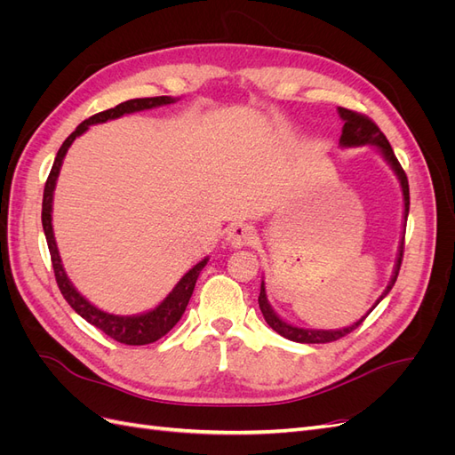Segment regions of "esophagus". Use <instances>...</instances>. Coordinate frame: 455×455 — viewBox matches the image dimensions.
Instances as JSON below:
<instances>
[{
	"mask_svg": "<svg viewBox=\"0 0 455 455\" xmlns=\"http://www.w3.org/2000/svg\"><path fill=\"white\" fill-rule=\"evenodd\" d=\"M254 229L249 224H235L228 231V243L233 249H241V246H249L254 241Z\"/></svg>",
	"mask_w": 455,
	"mask_h": 455,
	"instance_id": "esophagus-1",
	"label": "esophagus"
}]
</instances>
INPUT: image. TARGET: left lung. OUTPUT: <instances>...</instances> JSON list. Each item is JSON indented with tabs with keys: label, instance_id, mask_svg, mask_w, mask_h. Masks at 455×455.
<instances>
[{
	"label": "left lung",
	"instance_id": "1",
	"mask_svg": "<svg viewBox=\"0 0 455 455\" xmlns=\"http://www.w3.org/2000/svg\"><path fill=\"white\" fill-rule=\"evenodd\" d=\"M338 114H339V117L343 121H346V123H343L341 136H339V146L341 148L376 146L379 149V154L383 156V159L391 164V169L395 171L398 182H401V188H403V196H404V222H406V220H408V211H410L408 178H406V172L401 167V163H398V159L395 157V151H393L389 140L385 139V134L379 131V127L370 117H366L363 114H356V112H353V109H347V108H338ZM403 254H404V235H403L401 246H398V254H396V264H395L393 277H391L387 288H385V291H383V294L376 299V304L371 306V309H374L379 304V301L389 294V291L393 288V284H395V281L398 277V271H401ZM258 304H259V309H261V315H264L266 323L275 330V332L281 334L286 339H292V341H298V343H328V341H336V339H339L343 336H347L349 332H353L355 328H359L363 324V321L366 319V316L371 313V309H370L361 321H356L351 326L339 328V330L298 328V326H292V324H288L286 321H283L281 316L271 309L269 301H267V296H266V284H264V281H261V286H259Z\"/></svg>",
	"mask_w": 455,
	"mask_h": 455
}]
</instances>
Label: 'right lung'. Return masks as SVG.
<instances>
[{
	"instance_id": "obj_1",
	"label": "right lung",
	"mask_w": 455,
	"mask_h": 455,
	"mask_svg": "<svg viewBox=\"0 0 455 455\" xmlns=\"http://www.w3.org/2000/svg\"><path fill=\"white\" fill-rule=\"evenodd\" d=\"M176 102V99H171V96H154V99H134V100H127L121 102L116 108H109L106 112L96 114L89 119H85L81 125L68 136L64 140V144L60 146L57 157H54L52 169L49 172V178L45 182V189H44V209H41V224H44V231H45V239L49 244V252H51V261H52V269H54V279H57V284L60 288V292L64 296V299L68 304L72 306V309L84 316L87 323H91L92 326H96L106 336H109L112 339L125 343V346H146V343H154L159 338H163L169 330L180 321V316L184 315L188 301L194 294V288L197 283L199 273L203 271V267L206 266L209 258L201 259L199 264H196L191 267L184 277L178 281V284L172 288V292L164 298L161 304L151 309L148 313H140V315H131V316H123V315H112L106 313L99 307H94L89 299H85L81 296L76 286L72 284V281L68 279V275L62 267V259L57 249V241H54V233H52V194H54V186H57V178L62 167V161L68 148L72 146V142L77 139V136L84 134L91 125H96V123H106L108 119H117L125 114H134V112H142V109H151V108H159V106H167Z\"/></svg>"
}]
</instances>
